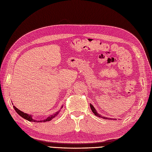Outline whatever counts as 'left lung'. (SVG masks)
Wrapping results in <instances>:
<instances>
[{
  "label": "left lung",
  "instance_id": "left-lung-1",
  "mask_svg": "<svg viewBox=\"0 0 152 152\" xmlns=\"http://www.w3.org/2000/svg\"><path fill=\"white\" fill-rule=\"evenodd\" d=\"M90 107H91V110H92V112H93V113L96 116H97V117H100V118H104V119H110V120H117L116 118H108V117H103V116H102L100 114H99L98 112H97V111H96V110L95 109V108L93 107V104H90Z\"/></svg>",
  "mask_w": 152,
  "mask_h": 152
}]
</instances>
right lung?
<instances>
[{"mask_svg": "<svg viewBox=\"0 0 152 152\" xmlns=\"http://www.w3.org/2000/svg\"><path fill=\"white\" fill-rule=\"evenodd\" d=\"M13 107H14V108H15V111L17 112V113H18V115H20L21 117H23V118L26 119V120L28 121H30V122H48V121H51L53 118H54V117H56L59 114V112H60V110H59V111L56 112L54 114L50 115H49L47 118L44 119V120H42V121H37V120H35V119H34V118H33V117H32L31 115L27 114V113H24V112H21V110H18V109L15 107V106H13ZM61 108H63V107H61Z\"/></svg>", "mask_w": 152, "mask_h": 152, "instance_id": "obj_1", "label": "right lung"}]
</instances>
